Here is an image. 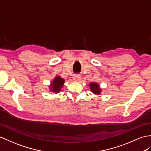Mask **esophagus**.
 Returning a JSON list of instances; mask_svg holds the SVG:
<instances>
[{
	"mask_svg": "<svg viewBox=\"0 0 151 151\" xmlns=\"http://www.w3.org/2000/svg\"><path fill=\"white\" fill-rule=\"evenodd\" d=\"M81 76L80 75H75L73 76V81L76 82H79V81L81 80Z\"/></svg>",
	"mask_w": 151,
	"mask_h": 151,
	"instance_id": "34e87169",
	"label": "esophagus"
}]
</instances>
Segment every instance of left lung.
<instances>
[{
    "label": "left lung",
    "mask_w": 151,
    "mask_h": 151,
    "mask_svg": "<svg viewBox=\"0 0 151 151\" xmlns=\"http://www.w3.org/2000/svg\"><path fill=\"white\" fill-rule=\"evenodd\" d=\"M90 91L95 95H100L102 92V89L100 87V85L97 83L92 82L90 83Z\"/></svg>",
    "instance_id": "8db88e82"
}]
</instances>
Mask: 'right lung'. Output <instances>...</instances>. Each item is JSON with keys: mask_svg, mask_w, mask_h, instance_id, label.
I'll return each instance as SVG.
<instances>
[{"mask_svg": "<svg viewBox=\"0 0 151 151\" xmlns=\"http://www.w3.org/2000/svg\"><path fill=\"white\" fill-rule=\"evenodd\" d=\"M65 79L60 76H56L54 79L51 81L50 84L49 86V91L52 93H58L61 91V88L64 86Z\"/></svg>", "mask_w": 151, "mask_h": 151, "instance_id": "add662e5", "label": "right lung"}]
</instances>
